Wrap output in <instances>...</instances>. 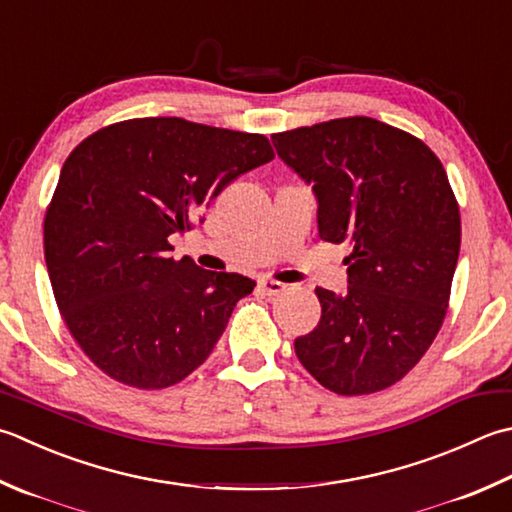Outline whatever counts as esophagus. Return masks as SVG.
<instances>
[{"label":"esophagus","instance_id":"esophagus-1","mask_svg":"<svg viewBox=\"0 0 512 512\" xmlns=\"http://www.w3.org/2000/svg\"><path fill=\"white\" fill-rule=\"evenodd\" d=\"M259 290H262L264 295L273 297V295L284 293V290H286V284H282V282H275V279H259Z\"/></svg>","mask_w":512,"mask_h":512}]
</instances>
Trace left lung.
I'll list each match as a JSON object with an SVG mask.
<instances>
[{"label":"left lung","instance_id":"left-lung-1","mask_svg":"<svg viewBox=\"0 0 512 512\" xmlns=\"http://www.w3.org/2000/svg\"><path fill=\"white\" fill-rule=\"evenodd\" d=\"M277 155L313 184L319 237L348 244V293L315 288L322 319L295 339L299 362L337 395L397 384L444 324L462 219L439 157L422 139L342 117L273 135Z\"/></svg>","mask_w":512,"mask_h":512}]
</instances>
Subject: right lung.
Returning a JSON list of instances; mask_svg holds the SVG:
<instances>
[{
	"mask_svg": "<svg viewBox=\"0 0 512 512\" xmlns=\"http://www.w3.org/2000/svg\"><path fill=\"white\" fill-rule=\"evenodd\" d=\"M273 157L264 135L182 117L104 126L66 157L44 217V257L64 324L104 375L159 390L213 353L255 282L173 259L168 237Z\"/></svg>",
	"mask_w": 512,
	"mask_h": 512,
	"instance_id": "obj_1",
	"label": "right lung"
}]
</instances>
